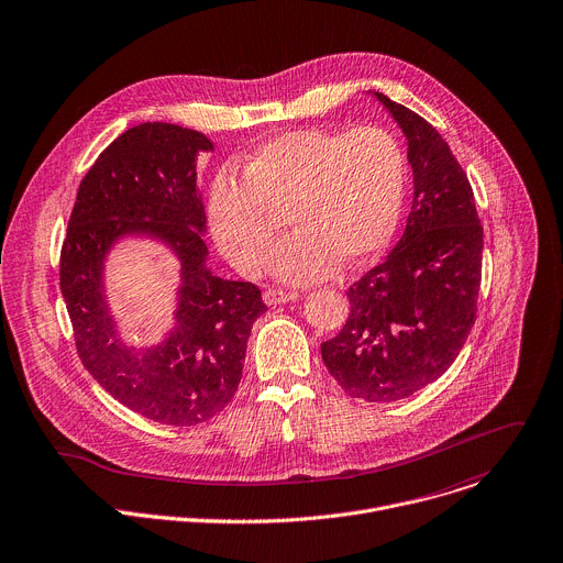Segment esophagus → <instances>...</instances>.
I'll list each match as a JSON object with an SVG mask.
<instances>
[{
  "instance_id": "esophagus-1",
  "label": "esophagus",
  "mask_w": 563,
  "mask_h": 563,
  "mask_svg": "<svg viewBox=\"0 0 563 563\" xmlns=\"http://www.w3.org/2000/svg\"><path fill=\"white\" fill-rule=\"evenodd\" d=\"M296 298H298L296 291H283V289H267L263 296V300L267 305H283V302H291Z\"/></svg>"
}]
</instances>
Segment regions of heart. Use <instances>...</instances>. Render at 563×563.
<instances>
[{"instance_id":"1","label":"heart","mask_w":563,"mask_h":563,"mask_svg":"<svg viewBox=\"0 0 563 563\" xmlns=\"http://www.w3.org/2000/svg\"><path fill=\"white\" fill-rule=\"evenodd\" d=\"M407 161L383 128H307L278 134L243 161V180L221 174L208 219L219 250L245 274L265 269L280 219L296 230L272 258L287 283L355 269L391 241L405 201Z\"/></svg>"}]
</instances>
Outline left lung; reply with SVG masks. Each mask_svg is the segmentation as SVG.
Instances as JSON below:
<instances>
[{
	"label": "left lung",
	"mask_w": 563,
	"mask_h": 563,
	"mask_svg": "<svg viewBox=\"0 0 563 563\" xmlns=\"http://www.w3.org/2000/svg\"><path fill=\"white\" fill-rule=\"evenodd\" d=\"M407 136L413 206L391 254L346 296L342 331L320 344L335 383L364 402H396L453 364L477 313L484 232L471 183L442 134L413 110L371 92Z\"/></svg>",
	"instance_id": "left-lung-1"
}]
</instances>
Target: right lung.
<instances>
[{"instance_id":"1","label":"right lung","mask_w":563,"mask_h":563,"mask_svg":"<svg viewBox=\"0 0 563 563\" xmlns=\"http://www.w3.org/2000/svg\"><path fill=\"white\" fill-rule=\"evenodd\" d=\"M214 143L190 128L141 123L119 134L84 176L62 247V294L90 376L123 407L192 427L234 398L261 289L208 267V217L197 158ZM123 240L163 244L179 261L173 327L158 343L128 345L111 313L104 263Z\"/></svg>"}]
</instances>
